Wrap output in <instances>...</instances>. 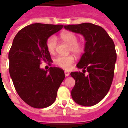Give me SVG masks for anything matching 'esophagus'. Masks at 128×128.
Segmentation results:
<instances>
[{
  "label": "esophagus",
  "mask_w": 128,
  "mask_h": 128,
  "mask_svg": "<svg viewBox=\"0 0 128 128\" xmlns=\"http://www.w3.org/2000/svg\"><path fill=\"white\" fill-rule=\"evenodd\" d=\"M65 75L66 77L69 76V75H70L69 72H68V71H65Z\"/></svg>",
  "instance_id": "34e87169"
}]
</instances>
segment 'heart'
I'll return each mask as SVG.
<instances>
[{
	"mask_svg": "<svg viewBox=\"0 0 128 128\" xmlns=\"http://www.w3.org/2000/svg\"><path fill=\"white\" fill-rule=\"evenodd\" d=\"M61 38L65 44L69 46V51L76 55H80L84 52V47L83 44L78 42V37L76 34L71 32H63L61 34ZM58 40L55 36H51L47 39L46 47L47 50L50 54L55 52L57 47ZM56 65L63 69H69L71 65L74 62V58L72 56H59L54 60Z\"/></svg>",
	"mask_w": 128,
	"mask_h": 128,
	"instance_id": "b5f03b06",
	"label": "heart"
}]
</instances>
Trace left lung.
<instances>
[{"mask_svg":"<svg viewBox=\"0 0 128 128\" xmlns=\"http://www.w3.org/2000/svg\"><path fill=\"white\" fill-rule=\"evenodd\" d=\"M65 29L84 36V52L77 65L82 72H71L76 84L72 98L78 104L92 106L109 92L114 80L117 54L112 39L102 28L90 23L65 26ZM86 70L89 72L84 75Z\"/></svg>","mask_w":128,"mask_h":128,"instance_id":"1","label":"left lung"}]
</instances>
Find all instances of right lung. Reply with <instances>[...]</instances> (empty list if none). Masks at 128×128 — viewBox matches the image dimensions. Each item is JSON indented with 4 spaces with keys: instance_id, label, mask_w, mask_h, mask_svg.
I'll return each mask as SVG.
<instances>
[{
    "instance_id": "add662e5",
    "label": "right lung",
    "mask_w": 128,
    "mask_h": 128,
    "mask_svg": "<svg viewBox=\"0 0 128 128\" xmlns=\"http://www.w3.org/2000/svg\"><path fill=\"white\" fill-rule=\"evenodd\" d=\"M63 28V25L33 24L21 29L13 40L9 52L10 76L20 98L31 107L44 108L52 104L65 78L62 68L44 70L40 66L42 61L51 62L46 42Z\"/></svg>"
}]
</instances>
